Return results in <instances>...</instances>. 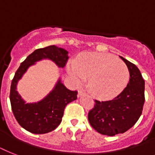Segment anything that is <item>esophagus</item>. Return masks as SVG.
<instances>
[{
	"mask_svg": "<svg viewBox=\"0 0 155 155\" xmlns=\"http://www.w3.org/2000/svg\"><path fill=\"white\" fill-rule=\"evenodd\" d=\"M82 95H84V92L82 91H78V97H80Z\"/></svg>",
	"mask_w": 155,
	"mask_h": 155,
	"instance_id": "1",
	"label": "esophagus"
}]
</instances>
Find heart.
<instances>
[{"mask_svg": "<svg viewBox=\"0 0 155 155\" xmlns=\"http://www.w3.org/2000/svg\"><path fill=\"white\" fill-rule=\"evenodd\" d=\"M67 71L76 84L89 78L88 84L94 95L100 98L115 96L125 88L130 78L127 66L108 54L87 52L71 61Z\"/></svg>", "mask_w": 155, "mask_h": 155, "instance_id": "1", "label": "heart"}]
</instances>
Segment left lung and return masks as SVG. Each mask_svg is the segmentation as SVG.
Instances as JSON below:
<instances>
[{
	"label": "left lung",
	"mask_w": 155,
	"mask_h": 155,
	"mask_svg": "<svg viewBox=\"0 0 155 155\" xmlns=\"http://www.w3.org/2000/svg\"><path fill=\"white\" fill-rule=\"evenodd\" d=\"M120 58L130 72L127 86L111 100H95V106L88 113L91 126L108 136L123 134L131 128L141 116L145 102V81L139 69L127 60Z\"/></svg>",
	"instance_id": "1"
}]
</instances>
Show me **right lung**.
<instances>
[{"label":"right lung","mask_w":155,"mask_h":155,"mask_svg":"<svg viewBox=\"0 0 155 155\" xmlns=\"http://www.w3.org/2000/svg\"><path fill=\"white\" fill-rule=\"evenodd\" d=\"M68 58V51L65 49L51 45L35 50L16 71L10 88V103L16 121L28 131L46 134L55 130L62 121L65 107L77 99V91L68 90L60 78L54 88L41 101L26 104L16 91L18 81L28 68L37 61L48 59L63 68Z\"/></svg>","instance_id":"right-lung-1"}]
</instances>
